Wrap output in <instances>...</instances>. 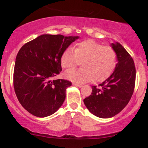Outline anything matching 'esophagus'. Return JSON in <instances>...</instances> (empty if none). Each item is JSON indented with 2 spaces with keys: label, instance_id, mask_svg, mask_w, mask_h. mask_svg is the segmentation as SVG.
Listing matches in <instances>:
<instances>
[{
  "label": "esophagus",
  "instance_id": "esophagus-1",
  "mask_svg": "<svg viewBox=\"0 0 148 148\" xmlns=\"http://www.w3.org/2000/svg\"><path fill=\"white\" fill-rule=\"evenodd\" d=\"M74 85V86H78V87H79V88H81V87H82V84H76V83H74V84H73Z\"/></svg>",
  "mask_w": 148,
  "mask_h": 148
}]
</instances>
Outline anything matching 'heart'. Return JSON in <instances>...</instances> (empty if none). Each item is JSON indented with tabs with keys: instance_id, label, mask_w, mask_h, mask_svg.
Instances as JSON below:
<instances>
[{
	"instance_id": "heart-1",
	"label": "heart",
	"mask_w": 148,
	"mask_h": 148,
	"mask_svg": "<svg viewBox=\"0 0 148 148\" xmlns=\"http://www.w3.org/2000/svg\"><path fill=\"white\" fill-rule=\"evenodd\" d=\"M82 61L79 69H69L65 77L76 84H83L94 79L95 81H104L111 75L116 67L117 54L112 47L103 46L92 40H85L77 44L74 51L68 48L61 55L62 67L72 69Z\"/></svg>"
}]
</instances>
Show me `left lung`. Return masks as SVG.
Listing matches in <instances>:
<instances>
[{"label":"left lung","instance_id":"left-lung-1","mask_svg":"<svg viewBox=\"0 0 148 148\" xmlns=\"http://www.w3.org/2000/svg\"><path fill=\"white\" fill-rule=\"evenodd\" d=\"M117 54L114 72L97 87L92 86L91 95L84 102L89 111L101 118H109L127 106L133 95L136 68L133 58L118 42L111 44Z\"/></svg>","mask_w":148,"mask_h":148}]
</instances>
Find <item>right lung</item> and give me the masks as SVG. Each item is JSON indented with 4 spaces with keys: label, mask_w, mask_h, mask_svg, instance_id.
I'll list each match as a JSON object with an SVG mask.
<instances>
[{
    "label": "right lung",
    "mask_w": 148,
    "mask_h": 148,
    "mask_svg": "<svg viewBox=\"0 0 148 148\" xmlns=\"http://www.w3.org/2000/svg\"><path fill=\"white\" fill-rule=\"evenodd\" d=\"M78 36L42 35L18 51L13 83L21 106L32 115L45 118L56 113L65 99L67 80L53 79L62 71L60 58Z\"/></svg>",
    "instance_id": "1"
}]
</instances>
